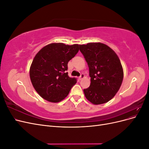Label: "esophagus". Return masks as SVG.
<instances>
[{
  "label": "esophagus",
  "instance_id": "34e87169",
  "mask_svg": "<svg viewBox=\"0 0 149 149\" xmlns=\"http://www.w3.org/2000/svg\"><path fill=\"white\" fill-rule=\"evenodd\" d=\"M84 78V74H81V76H79V80H81Z\"/></svg>",
  "mask_w": 149,
  "mask_h": 149
}]
</instances>
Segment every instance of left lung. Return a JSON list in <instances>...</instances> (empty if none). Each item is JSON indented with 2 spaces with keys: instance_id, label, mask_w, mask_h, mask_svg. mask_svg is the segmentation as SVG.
<instances>
[{
  "instance_id": "8db88e82",
  "label": "left lung",
  "mask_w": 149,
  "mask_h": 149,
  "mask_svg": "<svg viewBox=\"0 0 149 149\" xmlns=\"http://www.w3.org/2000/svg\"><path fill=\"white\" fill-rule=\"evenodd\" d=\"M79 50L88 63L91 83L83 90L86 98L93 104L107 102L120 89L124 71L116 52L100 42L79 45Z\"/></svg>"
}]
</instances>
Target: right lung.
I'll use <instances>...</instances> for the list:
<instances>
[{"label": "right lung", "mask_w": 149, "mask_h": 149, "mask_svg": "<svg viewBox=\"0 0 149 149\" xmlns=\"http://www.w3.org/2000/svg\"><path fill=\"white\" fill-rule=\"evenodd\" d=\"M78 44L53 43L36 54L30 68V78L35 91L44 100L58 102L68 95L76 79L70 78L68 63L79 51Z\"/></svg>", "instance_id": "obj_1"}]
</instances>
